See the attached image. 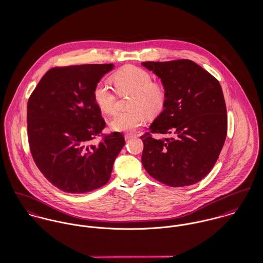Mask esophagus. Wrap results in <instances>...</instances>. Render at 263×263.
<instances>
[{
	"mask_svg": "<svg viewBox=\"0 0 263 263\" xmlns=\"http://www.w3.org/2000/svg\"><path fill=\"white\" fill-rule=\"evenodd\" d=\"M135 137H136V136L133 135V134H125V135H124L125 141H128V140H130V139H133V138H135Z\"/></svg>",
	"mask_w": 263,
	"mask_h": 263,
	"instance_id": "1",
	"label": "esophagus"
}]
</instances>
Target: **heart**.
Listing matches in <instances>:
<instances>
[{
	"label": "heart",
	"mask_w": 263,
	"mask_h": 263,
	"mask_svg": "<svg viewBox=\"0 0 263 263\" xmlns=\"http://www.w3.org/2000/svg\"><path fill=\"white\" fill-rule=\"evenodd\" d=\"M112 81L119 93L132 92L128 110L118 112L110 121V126L118 132H133L144 125L147 114L157 115L166 104V91L164 87L153 82V77L146 70L126 66L112 76ZM96 105L102 112L113 114L116 110V94L112 87L100 81L93 90Z\"/></svg>",
	"instance_id": "heart-1"
}]
</instances>
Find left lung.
<instances>
[{
    "instance_id": "1",
    "label": "left lung",
    "mask_w": 263,
    "mask_h": 263,
    "mask_svg": "<svg viewBox=\"0 0 263 263\" xmlns=\"http://www.w3.org/2000/svg\"><path fill=\"white\" fill-rule=\"evenodd\" d=\"M166 91L163 111L151 124L142 163L156 180L172 187L197 183L213 169L225 143L227 109L219 81L189 60L144 62ZM151 133L166 137L157 140Z\"/></svg>"
}]
</instances>
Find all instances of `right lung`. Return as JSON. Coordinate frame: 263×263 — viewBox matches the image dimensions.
I'll use <instances>...</instances> for the list:
<instances>
[{
  "label": "right lung",
  "mask_w": 263,
  "mask_h": 263,
  "mask_svg": "<svg viewBox=\"0 0 263 263\" xmlns=\"http://www.w3.org/2000/svg\"><path fill=\"white\" fill-rule=\"evenodd\" d=\"M113 68V64L52 68L29 97L31 155L44 177L65 192L84 193L106 184L124 146L118 132L92 144L105 127L93 90Z\"/></svg>",
  "instance_id": "obj_1"
}]
</instances>
